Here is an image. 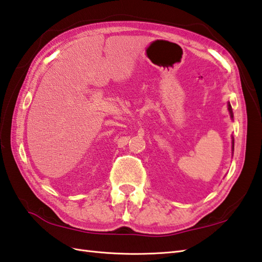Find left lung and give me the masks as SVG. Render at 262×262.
<instances>
[{
  "mask_svg": "<svg viewBox=\"0 0 262 262\" xmlns=\"http://www.w3.org/2000/svg\"><path fill=\"white\" fill-rule=\"evenodd\" d=\"M227 106H228V112H229V115H231V119L233 120V110H232V106H231V104H229V101H228ZM232 150L234 151V138H233V137H232Z\"/></svg>",
  "mask_w": 262,
  "mask_h": 262,
  "instance_id": "obj_1",
  "label": "left lung"
}]
</instances>
